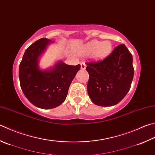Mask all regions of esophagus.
Masks as SVG:
<instances>
[{
	"label": "esophagus",
	"instance_id": "1",
	"mask_svg": "<svg viewBox=\"0 0 155 155\" xmlns=\"http://www.w3.org/2000/svg\"><path fill=\"white\" fill-rule=\"evenodd\" d=\"M81 69H86V63H84V62H82V63H81Z\"/></svg>",
	"mask_w": 155,
	"mask_h": 155
}]
</instances>
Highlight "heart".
Returning <instances> with one entry per match:
<instances>
[{
  "label": "heart",
  "instance_id": "1",
  "mask_svg": "<svg viewBox=\"0 0 155 155\" xmlns=\"http://www.w3.org/2000/svg\"><path fill=\"white\" fill-rule=\"evenodd\" d=\"M85 50L88 52H93V57L97 60L103 59L110 54L112 50L111 43L108 40L104 42H99L98 40H93L86 44Z\"/></svg>",
  "mask_w": 155,
  "mask_h": 155
}]
</instances>
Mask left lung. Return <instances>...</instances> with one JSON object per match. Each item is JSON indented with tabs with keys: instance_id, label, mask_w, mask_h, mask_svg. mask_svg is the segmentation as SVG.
<instances>
[{
	"instance_id": "1",
	"label": "left lung",
	"mask_w": 155,
	"mask_h": 155,
	"mask_svg": "<svg viewBox=\"0 0 155 155\" xmlns=\"http://www.w3.org/2000/svg\"><path fill=\"white\" fill-rule=\"evenodd\" d=\"M132 61L129 50L120 45L103 60L86 63L89 74L87 90L93 103L113 106L126 96L134 74Z\"/></svg>"
}]
</instances>
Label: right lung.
I'll return each instance as SVG.
<instances>
[{"label": "right lung", "mask_w": 155, "mask_h": 155, "mask_svg": "<svg viewBox=\"0 0 155 155\" xmlns=\"http://www.w3.org/2000/svg\"><path fill=\"white\" fill-rule=\"evenodd\" d=\"M52 42L41 38L26 49L20 63V86L25 97L34 106L48 109L59 106L65 101L73 79L81 65H69L59 61L53 68L41 70L38 58Z\"/></svg>", "instance_id": "add662e5"}]
</instances>
